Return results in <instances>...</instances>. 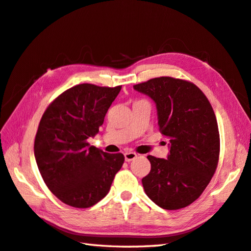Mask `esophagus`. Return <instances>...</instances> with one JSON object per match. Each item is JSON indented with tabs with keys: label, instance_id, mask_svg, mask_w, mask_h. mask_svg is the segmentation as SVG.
<instances>
[{
	"label": "esophagus",
	"instance_id": "1",
	"mask_svg": "<svg viewBox=\"0 0 251 251\" xmlns=\"http://www.w3.org/2000/svg\"><path fill=\"white\" fill-rule=\"evenodd\" d=\"M135 158H137V154H135V152H133V151L125 152V160L126 162H130L132 160H134Z\"/></svg>",
	"mask_w": 251,
	"mask_h": 251
}]
</instances>
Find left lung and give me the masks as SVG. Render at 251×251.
<instances>
[{
	"mask_svg": "<svg viewBox=\"0 0 251 251\" xmlns=\"http://www.w3.org/2000/svg\"><path fill=\"white\" fill-rule=\"evenodd\" d=\"M154 100L158 126L169 137L167 159L147 156L151 172L142 178L157 206L176 210L201 195L218 166L217 118L202 92L187 81L160 76L133 86Z\"/></svg>",
	"mask_w": 251,
	"mask_h": 251,
	"instance_id": "obj_1",
	"label": "left lung"
}]
</instances>
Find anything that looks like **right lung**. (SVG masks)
<instances>
[{
	"mask_svg": "<svg viewBox=\"0 0 251 251\" xmlns=\"http://www.w3.org/2000/svg\"><path fill=\"white\" fill-rule=\"evenodd\" d=\"M120 90L78 84L60 94L40 121L34 140L39 171L49 190L71 207L99 202L124 165L122 154H108L88 143Z\"/></svg>",
	"mask_w": 251,
	"mask_h": 251,
	"instance_id": "add662e5",
	"label": "right lung"
}]
</instances>
